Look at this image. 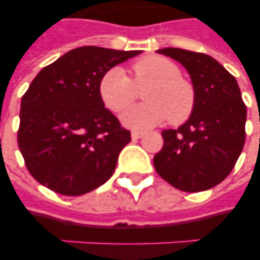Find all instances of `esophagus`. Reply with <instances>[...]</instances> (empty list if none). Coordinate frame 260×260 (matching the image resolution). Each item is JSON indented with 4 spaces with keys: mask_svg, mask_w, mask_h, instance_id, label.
<instances>
[{
    "mask_svg": "<svg viewBox=\"0 0 260 260\" xmlns=\"http://www.w3.org/2000/svg\"><path fill=\"white\" fill-rule=\"evenodd\" d=\"M143 132H140V131H132V132H131V136H132V139H135V140H136V139H140L143 136Z\"/></svg>",
    "mask_w": 260,
    "mask_h": 260,
    "instance_id": "obj_1",
    "label": "esophagus"
}]
</instances>
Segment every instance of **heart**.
I'll return each instance as SVG.
<instances>
[{
  "label": "heart",
  "instance_id": "b5f03b06",
  "mask_svg": "<svg viewBox=\"0 0 260 260\" xmlns=\"http://www.w3.org/2000/svg\"><path fill=\"white\" fill-rule=\"evenodd\" d=\"M181 74L173 60L151 55L135 63L132 79L121 67L106 71L100 81V95L108 109L121 112L136 98L138 89L150 85L144 93L146 104L126 109L121 121L136 129L158 125L167 118L181 124L191 116L197 101L194 86Z\"/></svg>",
  "mask_w": 260,
  "mask_h": 260
}]
</instances>
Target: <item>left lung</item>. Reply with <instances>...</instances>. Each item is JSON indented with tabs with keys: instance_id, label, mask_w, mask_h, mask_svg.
I'll return each instance as SVG.
<instances>
[{
	"instance_id": "obj_1",
	"label": "left lung",
	"mask_w": 260,
	"mask_h": 260,
	"mask_svg": "<svg viewBox=\"0 0 260 260\" xmlns=\"http://www.w3.org/2000/svg\"><path fill=\"white\" fill-rule=\"evenodd\" d=\"M156 52L185 67L197 101L185 124L162 131L163 148L154 156L155 170L182 191L212 189L230 175L246 142L247 108L238 82L209 55L181 48Z\"/></svg>"
}]
</instances>
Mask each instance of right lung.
<instances>
[{
	"label": "right lung",
	"mask_w": 260,
	"mask_h": 260,
	"mask_svg": "<svg viewBox=\"0 0 260 260\" xmlns=\"http://www.w3.org/2000/svg\"><path fill=\"white\" fill-rule=\"evenodd\" d=\"M139 54L79 47L35 77L21 98L17 142L39 183L63 196H82L112 177L131 132L105 108L100 81Z\"/></svg>",
	"instance_id": "right-lung-1"
}]
</instances>
